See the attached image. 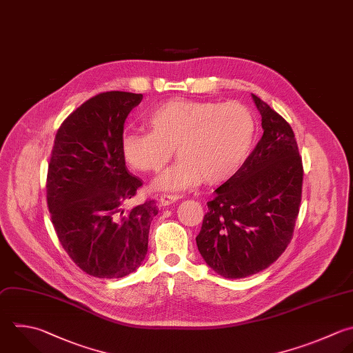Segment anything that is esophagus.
Segmentation results:
<instances>
[{
  "instance_id": "esophagus-1",
  "label": "esophagus",
  "mask_w": 353,
  "mask_h": 353,
  "mask_svg": "<svg viewBox=\"0 0 353 353\" xmlns=\"http://www.w3.org/2000/svg\"><path fill=\"white\" fill-rule=\"evenodd\" d=\"M181 196L179 194H161L160 199H159V204L160 205H170L172 203H175L176 200H179Z\"/></svg>"
}]
</instances>
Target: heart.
Listing matches in <instances>:
<instances>
[{
    "mask_svg": "<svg viewBox=\"0 0 353 353\" xmlns=\"http://www.w3.org/2000/svg\"><path fill=\"white\" fill-rule=\"evenodd\" d=\"M152 131L121 137L124 160L142 172L161 171L174 154L179 161L154 181L161 190H181L200 183H221L233 176L250 154L255 117L240 102L171 99L146 117Z\"/></svg>",
    "mask_w": 353,
    "mask_h": 353,
    "instance_id": "heart-1",
    "label": "heart"
}]
</instances>
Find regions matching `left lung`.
<instances>
[{
    "label": "left lung",
    "instance_id": "1",
    "mask_svg": "<svg viewBox=\"0 0 353 353\" xmlns=\"http://www.w3.org/2000/svg\"><path fill=\"white\" fill-rule=\"evenodd\" d=\"M262 138L240 170L207 203L197 248L225 279L269 268L287 248L302 193V160L290 124L252 94Z\"/></svg>",
    "mask_w": 353,
    "mask_h": 353
}]
</instances>
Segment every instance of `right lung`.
<instances>
[{"instance_id":"right-lung-1","label":"right lung","mask_w":353,"mask_h":353,"mask_svg":"<svg viewBox=\"0 0 353 353\" xmlns=\"http://www.w3.org/2000/svg\"><path fill=\"white\" fill-rule=\"evenodd\" d=\"M142 94L102 92L77 108L59 127L48 165L47 201L58 239L85 273L124 277L141 266L154 200L124 212L142 181L121 153L124 123Z\"/></svg>"}]
</instances>
